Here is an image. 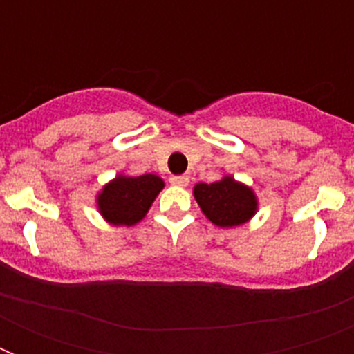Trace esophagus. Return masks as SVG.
<instances>
[{
	"label": "esophagus",
	"instance_id": "1",
	"mask_svg": "<svg viewBox=\"0 0 354 354\" xmlns=\"http://www.w3.org/2000/svg\"><path fill=\"white\" fill-rule=\"evenodd\" d=\"M172 185H178V187H187L189 185V176L182 174V176H171Z\"/></svg>",
	"mask_w": 354,
	"mask_h": 354
}]
</instances>
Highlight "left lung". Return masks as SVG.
<instances>
[{
  "label": "left lung",
  "instance_id": "1",
  "mask_svg": "<svg viewBox=\"0 0 354 354\" xmlns=\"http://www.w3.org/2000/svg\"><path fill=\"white\" fill-rule=\"evenodd\" d=\"M194 198L204 215L221 227L244 224L257 209L252 189L236 183L230 176L221 182L198 183L194 187Z\"/></svg>",
  "mask_w": 354,
  "mask_h": 354
}]
</instances>
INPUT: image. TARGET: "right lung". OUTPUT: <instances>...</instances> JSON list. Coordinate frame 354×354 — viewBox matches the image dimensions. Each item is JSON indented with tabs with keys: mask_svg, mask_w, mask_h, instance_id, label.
<instances>
[{
	"mask_svg": "<svg viewBox=\"0 0 354 354\" xmlns=\"http://www.w3.org/2000/svg\"><path fill=\"white\" fill-rule=\"evenodd\" d=\"M161 189L163 180L156 174L118 176L99 194V209L113 226H132L147 215Z\"/></svg>",
	"mask_w": 354,
	"mask_h": 354,
	"instance_id": "1",
	"label": "right lung"
}]
</instances>
